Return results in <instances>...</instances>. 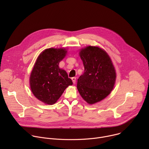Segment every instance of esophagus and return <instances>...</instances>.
Returning a JSON list of instances; mask_svg holds the SVG:
<instances>
[{"label": "esophagus", "instance_id": "34e87169", "mask_svg": "<svg viewBox=\"0 0 149 149\" xmlns=\"http://www.w3.org/2000/svg\"><path fill=\"white\" fill-rule=\"evenodd\" d=\"M71 79H72V81L73 83L75 84V82H76V77H72Z\"/></svg>", "mask_w": 149, "mask_h": 149}]
</instances>
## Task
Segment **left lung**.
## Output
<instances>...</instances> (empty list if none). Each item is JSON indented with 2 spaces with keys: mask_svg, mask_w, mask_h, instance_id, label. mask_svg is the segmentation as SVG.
Listing matches in <instances>:
<instances>
[{
  "mask_svg": "<svg viewBox=\"0 0 149 149\" xmlns=\"http://www.w3.org/2000/svg\"><path fill=\"white\" fill-rule=\"evenodd\" d=\"M84 72L78 79L77 89L87 103L93 104L108 96L113 90L116 73L112 61L104 50L88 46L79 52Z\"/></svg>",
  "mask_w": 149,
  "mask_h": 149,
  "instance_id": "1",
  "label": "left lung"
}]
</instances>
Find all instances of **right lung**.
<instances>
[{
  "instance_id": "obj_1",
  "label": "right lung",
  "mask_w": 149,
  "mask_h": 149,
  "mask_svg": "<svg viewBox=\"0 0 149 149\" xmlns=\"http://www.w3.org/2000/svg\"><path fill=\"white\" fill-rule=\"evenodd\" d=\"M67 52L65 48H48L36 61L29 79L31 89L35 97L45 104L55 103L66 88L72 85L67 72L58 65Z\"/></svg>"
}]
</instances>
